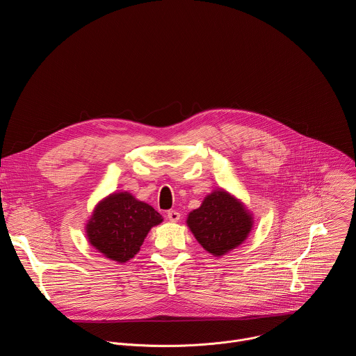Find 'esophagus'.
I'll use <instances>...</instances> for the list:
<instances>
[{
  "mask_svg": "<svg viewBox=\"0 0 356 356\" xmlns=\"http://www.w3.org/2000/svg\"><path fill=\"white\" fill-rule=\"evenodd\" d=\"M166 217H168L172 222H176V221L180 220V213H177V211H175V210H170V211L166 213Z\"/></svg>",
  "mask_w": 356,
  "mask_h": 356,
  "instance_id": "obj_1",
  "label": "esophagus"
}]
</instances>
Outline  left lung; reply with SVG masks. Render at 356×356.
Here are the masks:
<instances>
[{"label": "left lung", "mask_w": 356, "mask_h": 356, "mask_svg": "<svg viewBox=\"0 0 356 356\" xmlns=\"http://www.w3.org/2000/svg\"><path fill=\"white\" fill-rule=\"evenodd\" d=\"M187 225L202 248L221 257L246 239L252 217L238 200L220 190L207 195L201 207L188 214Z\"/></svg>", "instance_id": "left-lung-1"}]
</instances>
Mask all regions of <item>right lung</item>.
Listing matches in <instances>:
<instances>
[{
	"label": "right lung",
	"mask_w": 356,
	"mask_h": 356,
	"mask_svg": "<svg viewBox=\"0 0 356 356\" xmlns=\"http://www.w3.org/2000/svg\"><path fill=\"white\" fill-rule=\"evenodd\" d=\"M162 220L146 202L129 193H117L97 206L87 224V236L103 255L122 264L136 255L149 229Z\"/></svg>",
	"instance_id": "obj_1"
}]
</instances>
